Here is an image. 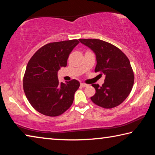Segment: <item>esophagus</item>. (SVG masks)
<instances>
[{
	"instance_id": "1",
	"label": "esophagus",
	"mask_w": 155,
	"mask_h": 155,
	"mask_svg": "<svg viewBox=\"0 0 155 155\" xmlns=\"http://www.w3.org/2000/svg\"><path fill=\"white\" fill-rule=\"evenodd\" d=\"M81 86H82V87H87V86H88V85H87V84H85V83H81Z\"/></svg>"
}]
</instances>
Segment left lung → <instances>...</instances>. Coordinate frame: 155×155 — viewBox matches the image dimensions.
I'll list each match as a JSON object with an SVG mask.
<instances>
[{
  "label": "left lung",
  "instance_id": "1",
  "mask_svg": "<svg viewBox=\"0 0 155 155\" xmlns=\"http://www.w3.org/2000/svg\"><path fill=\"white\" fill-rule=\"evenodd\" d=\"M79 41L95 54V72H101L105 77L101 87L91 85L96 90L91 101L105 109L118 106L129 95L134 83V74L128 57L116 46L103 40L79 39Z\"/></svg>",
  "mask_w": 155,
  "mask_h": 155
}]
</instances>
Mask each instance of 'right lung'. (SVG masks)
I'll use <instances>...</instances> for the list:
<instances>
[{"label":"right lung","instance_id":"obj_1","mask_svg":"<svg viewBox=\"0 0 155 155\" xmlns=\"http://www.w3.org/2000/svg\"><path fill=\"white\" fill-rule=\"evenodd\" d=\"M78 43L72 40L46 44L28 61L23 87L28 102L40 114L57 116L72 105L80 83L75 79L60 83L57 72L66 67L69 54Z\"/></svg>","mask_w":155,"mask_h":155}]
</instances>
